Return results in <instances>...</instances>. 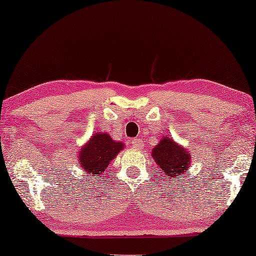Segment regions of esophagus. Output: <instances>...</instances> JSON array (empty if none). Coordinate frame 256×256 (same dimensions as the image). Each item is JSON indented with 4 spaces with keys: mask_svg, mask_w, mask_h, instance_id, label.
<instances>
[{
    "mask_svg": "<svg viewBox=\"0 0 256 256\" xmlns=\"http://www.w3.org/2000/svg\"><path fill=\"white\" fill-rule=\"evenodd\" d=\"M132 146H134V149L136 150H140L143 148V141L141 138H135L134 141H132Z\"/></svg>",
    "mask_w": 256,
    "mask_h": 256,
    "instance_id": "1",
    "label": "esophagus"
}]
</instances>
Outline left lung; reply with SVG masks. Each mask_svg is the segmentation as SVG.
Wrapping results in <instances>:
<instances>
[{
	"label": "left lung",
	"mask_w": 256,
	"mask_h": 256,
	"mask_svg": "<svg viewBox=\"0 0 256 256\" xmlns=\"http://www.w3.org/2000/svg\"><path fill=\"white\" fill-rule=\"evenodd\" d=\"M152 156L162 171L164 177L174 180L184 177L191 166V152L178 144L170 136H163L152 150Z\"/></svg>",
	"instance_id": "8db88e82"
}]
</instances>
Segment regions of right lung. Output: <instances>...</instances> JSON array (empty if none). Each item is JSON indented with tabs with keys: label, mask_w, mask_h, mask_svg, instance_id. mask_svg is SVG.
<instances>
[{
	"label": "right lung",
	"mask_w": 256,
	"mask_h": 256,
	"mask_svg": "<svg viewBox=\"0 0 256 256\" xmlns=\"http://www.w3.org/2000/svg\"><path fill=\"white\" fill-rule=\"evenodd\" d=\"M124 148L121 141H115L107 132H98L79 149V166L86 176H101Z\"/></svg>",
	"instance_id": "1"
}]
</instances>
